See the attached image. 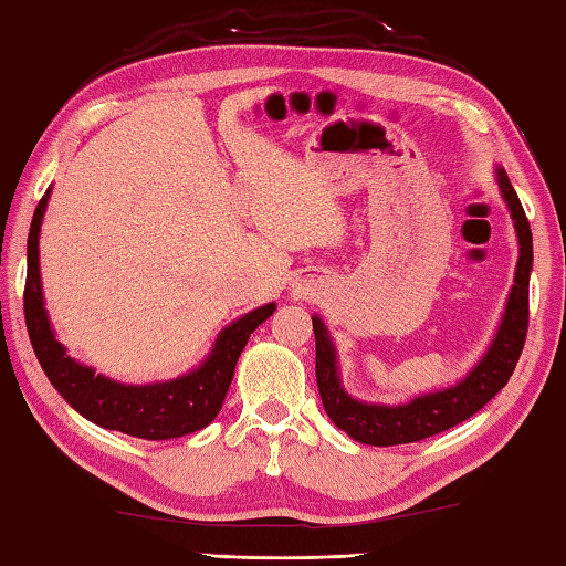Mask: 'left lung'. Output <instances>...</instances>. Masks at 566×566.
<instances>
[{
	"instance_id": "8db88e82",
	"label": "left lung",
	"mask_w": 566,
	"mask_h": 566,
	"mask_svg": "<svg viewBox=\"0 0 566 566\" xmlns=\"http://www.w3.org/2000/svg\"><path fill=\"white\" fill-rule=\"evenodd\" d=\"M496 181H500V191L514 219L516 239H520V262H516L514 284L500 329L484 357L462 381L415 397L407 405H371V401L354 399L342 387L337 349H334L327 327L319 317H312L314 339H317V387L324 411L342 432H347L357 442L391 447L447 432L459 421L476 415L510 381L524 349L526 324H530V272L534 256L530 222H526L520 197L502 167L496 169Z\"/></svg>"
}]
</instances>
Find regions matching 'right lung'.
Here are the masks:
<instances>
[{"instance_id": "obj_1", "label": "right lung", "mask_w": 566, "mask_h": 566, "mask_svg": "<svg viewBox=\"0 0 566 566\" xmlns=\"http://www.w3.org/2000/svg\"><path fill=\"white\" fill-rule=\"evenodd\" d=\"M50 191L34 209L30 239H27V284H24V319L32 347L52 387L70 401V407L104 429H117L139 439H175L205 429L212 421L227 389L232 385L234 367L244 344L262 322L274 314L276 304L270 302L260 310L229 324L214 342L209 357L181 375L157 385H122L92 367H84L66 354L64 344L56 342L54 329L44 310L42 276H40V229Z\"/></svg>"}]
</instances>
